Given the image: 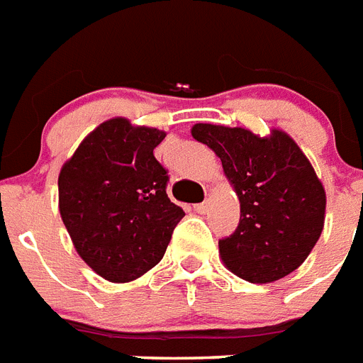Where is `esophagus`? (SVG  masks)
Wrapping results in <instances>:
<instances>
[{"label": "esophagus", "mask_w": 363, "mask_h": 363, "mask_svg": "<svg viewBox=\"0 0 363 363\" xmlns=\"http://www.w3.org/2000/svg\"><path fill=\"white\" fill-rule=\"evenodd\" d=\"M194 208H196L199 214H203V212H207L208 208V201H203V203H197V205H194Z\"/></svg>", "instance_id": "obj_1"}]
</instances>
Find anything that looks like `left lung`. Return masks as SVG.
Listing matches in <instances>:
<instances>
[{"label": "left lung", "mask_w": 363, "mask_h": 363, "mask_svg": "<svg viewBox=\"0 0 363 363\" xmlns=\"http://www.w3.org/2000/svg\"><path fill=\"white\" fill-rule=\"evenodd\" d=\"M191 135L222 160L240 201L237 229L220 238V255L238 278L270 284L304 263L325 225L326 194L287 134L257 138L244 128L196 125Z\"/></svg>", "instance_id": "8db88e82"}]
</instances>
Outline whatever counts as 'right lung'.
<instances>
[{
	"label": "right lung",
	"mask_w": 363,
	"mask_h": 363,
	"mask_svg": "<svg viewBox=\"0 0 363 363\" xmlns=\"http://www.w3.org/2000/svg\"><path fill=\"white\" fill-rule=\"evenodd\" d=\"M164 138L126 119L106 121L59 173V212L76 252L115 284L160 263L184 216L167 197L169 175L152 152Z\"/></svg>",
	"instance_id": "add662e5"
}]
</instances>
